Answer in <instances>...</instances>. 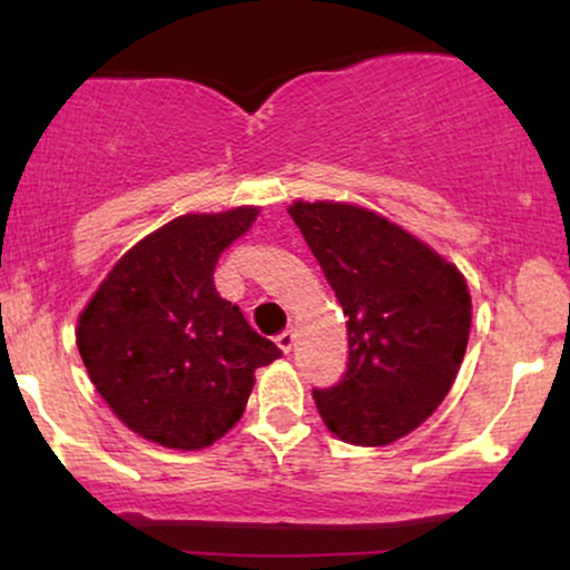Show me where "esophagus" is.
Here are the masks:
<instances>
[{
  "mask_svg": "<svg viewBox=\"0 0 570 570\" xmlns=\"http://www.w3.org/2000/svg\"><path fill=\"white\" fill-rule=\"evenodd\" d=\"M276 343H278L281 351L289 353L292 345H294V330H284V332H281V335L276 337Z\"/></svg>",
  "mask_w": 570,
  "mask_h": 570,
  "instance_id": "34e87169",
  "label": "esophagus"
}]
</instances>
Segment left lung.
Listing matches in <instances>:
<instances>
[{
  "instance_id": "8db88e82",
  "label": "left lung",
  "mask_w": 570,
  "mask_h": 570,
  "mask_svg": "<svg viewBox=\"0 0 570 570\" xmlns=\"http://www.w3.org/2000/svg\"><path fill=\"white\" fill-rule=\"evenodd\" d=\"M348 316V367L313 389L343 442L377 448L410 434L442 404L472 326L466 281L394 222L348 203L289 208Z\"/></svg>"
}]
</instances>
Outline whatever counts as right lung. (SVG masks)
I'll use <instances>...</instances> for the list:
<instances>
[{"label": "right lung", "instance_id": "add662e5", "mask_svg": "<svg viewBox=\"0 0 570 570\" xmlns=\"http://www.w3.org/2000/svg\"><path fill=\"white\" fill-rule=\"evenodd\" d=\"M257 208L187 214L139 240L90 297L77 348L122 423L163 448L200 450L244 415L254 370L281 348L214 286L219 254Z\"/></svg>", "mask_w": 570, "mask_h": 570}]
</instances>
